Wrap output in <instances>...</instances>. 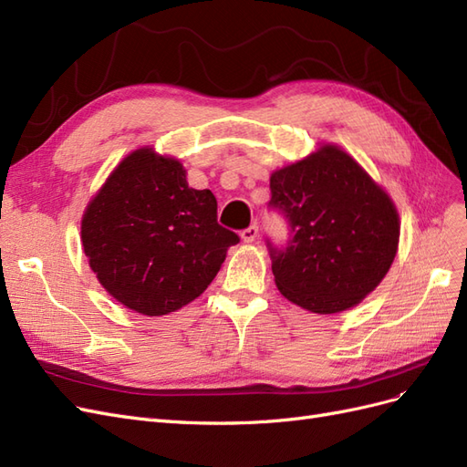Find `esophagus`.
Returning <instances> with one entry per match:
<instances>
[{
  "label": "esophagus",
  "mask_w": 467,
  "mask_h": 467,
  "mask_svg": "<svg viewBox=\"0 0 467 467\" xmlns=\"http://www.w3.org/2000/svg\"><path fill=\"white\" fill-rule=\"evenodd\" d=\"M257 237H259V225H255V223H251L249 228H245V230L242 232V239H244L245 244H253Z\"/></svg>",
  "instance_id": "obj_1"
}]
</instances>
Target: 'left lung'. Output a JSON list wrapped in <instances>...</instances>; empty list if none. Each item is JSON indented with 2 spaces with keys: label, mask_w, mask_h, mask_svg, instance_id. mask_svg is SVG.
Segmentation results:
<instances>
[{
  "label": "left lung",
  "mask_w": 467,
  "mask_h": 467,
  "mask_svg": "<svg viewBox=\"0 0 467 467\" xmlns=\"http://www.w3.org/2000/svg\"><path fill=\"white\" fill-rule=\"evenodd\" d=\"M286 245L266 239L280 294L314 314H337L370 294L393 263L400 216L384 189L337 146L271 175Z\"/></svg>",
  "instance_id": "8db88e82"
}]
</instances>
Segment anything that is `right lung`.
<instances>
[{"instance_id": "right-lung-1", "label": "right lung", "mask_w": 467, "mask_h": 467, "mask_svg": "<svg viewBox=\"0 0 467 467\" xmlns=\"http://www.w3.org/2000/svg\"><path fill=\"white\" fill-rule=\"evenodd\" d=\"M81 244L103 288L142 316L187 306L218 275L237 234L218 223L216 196L151 148L117 165L81 220Z\"/></svg>"}]
</instances>
